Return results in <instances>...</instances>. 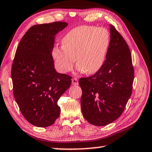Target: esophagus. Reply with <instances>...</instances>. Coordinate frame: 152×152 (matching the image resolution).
Here are the masks:
<instances>
[{
  "label": "esophagus",
  "instance_id": "esophagus-1",
  "mask_svg": "<svg viewBox=\"0 0 152 152\" xmlns=\"http://www.w3.org/2000/svg\"><path fill=\"white\" fill-rule=\"evenodd\" d=\"M72 84H73V85H78V79L77 78H72Z\"/></svg>",
  "mask_w": 152,
  "mask_h": 152
}]
</instances>
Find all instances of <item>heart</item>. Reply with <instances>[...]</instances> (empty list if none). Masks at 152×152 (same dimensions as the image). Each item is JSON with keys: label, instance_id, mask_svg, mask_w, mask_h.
Wrapping results in <instances>:
<instances>
[{"label": "heart", "instance_id": "b5f03b06", "mask_svg": "<svg viewBox=\"0 0 152 152\" xmlns=\"http://www.w3.org/2000/svg\"><path fill=\"white\" fill-rule=\"evenodd\" d=\"M110 43L109 31L102 27L81 26L70 30L61 40L62 47L55 46L51 51L56 68L61 73L72 68L88 74L96 73L106 60Z\"/></svg>", "mask_w": 152, "mask_h": 152}]
</instances>
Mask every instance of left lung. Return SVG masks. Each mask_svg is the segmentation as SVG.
<instances>
[{"instance_id":"left-lung-1","label":"left lung","mask_w":152,"mask_h":152,"mask_svg":"<svg viewBox=\"0 0 152 152\" xmlns=\"http://www.w3.org/2000/svg\"><path fill=\"white\" fill-rule=\"evenodd\" d=\"M110 43L106 60L94 75L79 80L82 115L96 126L119 118L132 92L134 70L131 51L116 29L109 25Z\"/></svg>"}]
</instances>
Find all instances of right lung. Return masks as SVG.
Masks as SVG:
<instances>
[{
    "label": "right lung",
    "mask_w": 152,
    "mask_h": 152,
    "mask_svg": "<svg viewBox=\"0 0 152 152\" xmlns=\"http://www.w3.org/2000/svg\"><path fill=\"white\" fill-rule=\"evenodd\" d=\"M65 22L33 25L22 37L12 62L13 94L22 115L39 127L53 125L60 114V97L69 88L72 77L56 71L51 51L56 35Z\"/></svg>",
    "instance_id": "1"
}]
</instances>
